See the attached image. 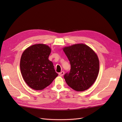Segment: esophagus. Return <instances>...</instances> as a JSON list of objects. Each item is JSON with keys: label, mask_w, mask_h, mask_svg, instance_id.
<instances>
[{"label": "esophagus", "mask_w": 122, "mask_h": 122, "mask_svg": "<svg viewBox=\"0 0 122 122\" xmlns=\"http://www.w3.org/2000/svg\"><path fill=\"white\" fill-rule=\"evenodd\" d=\"M64 73H65V72H64V71H61V72H60V73H58V74L60 75L61 76H62L64 75Z\"/></svg>", "instance_id": "obj_1"}]
</instances>
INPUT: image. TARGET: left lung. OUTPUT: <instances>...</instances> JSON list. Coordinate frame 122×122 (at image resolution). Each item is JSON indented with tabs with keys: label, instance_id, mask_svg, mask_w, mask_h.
Here are the masks:
<instances>
[{
	"label": "left lung",
	"instance_id": "8db88e82",
	"mask_svg": "<svg viewBox=\"0 0 122 122\" xmlns=\"http://www.w3.org/2000/svg\"><path fill=\"white\" fill-rule=\"evenodd\" d=\"M63 50L71 65L70 72L64 75L66 83L76 91L87 90L98 75L99 61L97 54L83 44L66 47Z\"/></svg>",
	"mask_w": 122,
	"mask_h": 122
}]
</instances>
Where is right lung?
<instances>
[{
    "label": "right lung",
    "instance_id": "obj_1",
    "mask_svg": "<svg viewBox=\"0 0 122 122\" xmlns=\"http://www.w3.org/2000/svg\"><path fill=\"white\" fill-rule=\"evenodd\" d=\"M50 48L45 44L29 47L22 54L20 67L23 79L35 90H42L57 76L52 62L48 57Z\"/></svg>",
    "mask_w": 122,
    "mask_h": 122
}]
</instances>
